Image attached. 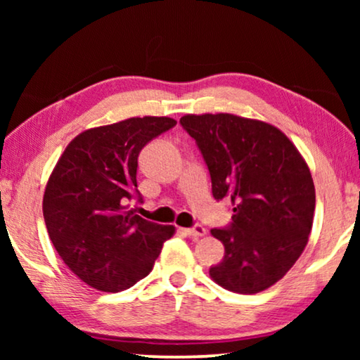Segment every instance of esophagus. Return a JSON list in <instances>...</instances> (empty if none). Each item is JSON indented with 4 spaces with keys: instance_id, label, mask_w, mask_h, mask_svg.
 Returning <instances> with one entry per match:
<instances>
[{
    "instance_id": "esophagus-1",
    "label": "esophagus",
    "mask_w": 360,
    "mask_h": 360,
    "mask_svg": "<svg viewBox=\"0 0 360 360\" xmlns=\"http://www.w3.org/2000/svg\"><path fill=\"white\" fill-rule=\"evenodd\" d=\"M185 233L190 236V238H193V239H198V238H201V236H205L206 234V229L203 228V226L201 224H195L193 228H188V229H185Z\"/></svg>"
}]
</instances>
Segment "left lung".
Wrapping results in <instances>:
<instances>
[{
  "instance_id": "8db88e82",
  "label": "left lung",
  "mask_w": 360,
  "mask_h": 360,
  "mask_svg": "<svg viewBox=\"0 0 360 360\" xmlns=\"http://www.w3.org/2000/svg\"><path fill=\"white\" fill-rule=\"evenodd\" d=\"M180 124L203 155L214 200L233 205L231 223L211 229L224 244L211 278L236 293L272 287L293 267L311 233L316 195L307 162L267 122L219 112L186 115Z\"/></svg>"
}]
</instances>
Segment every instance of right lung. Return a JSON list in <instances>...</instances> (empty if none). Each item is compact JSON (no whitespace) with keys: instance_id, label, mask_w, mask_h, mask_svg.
I'll return each mask as SVG.
<instances>
[{"instance_id":"1","label":"right lung","mask_w":360,"mask_h":360,"mask_svg":"<svg viewBox=\"0 0 360 360\" xmlns=\"http://www.w3.org/2000/svg\"><path fill=\"white\" fill-rule=\"evenodd\" d=\"M172 117H131L95 127L67 146L44 193L49 238L67 267L90 287L121 292L152 270L174 226L150 223L129 208L141 203L137 159Z\"/></svg>"}]
</instances>
